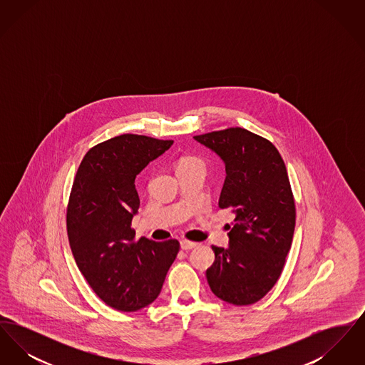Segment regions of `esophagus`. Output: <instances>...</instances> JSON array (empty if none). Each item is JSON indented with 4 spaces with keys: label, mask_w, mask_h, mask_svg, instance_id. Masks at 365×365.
<instances>
[{
    "label": "esophagus",
    "mask_w": 365,
    "mask_h": 365,
    "mask_svg": "<svg viewBox=\"0 0 365 365\" xmlns=\"http://www.w3.org/2000/svg\"><path fill=\"white\" fill-rule=\"evenodd\" d=\"M195 246H197V242H191V241H187V240H182L180 241V247L183 250H190V249L195 247Z\"/></svg>",
    "instance_id": "obj_1"
}]
</instances>
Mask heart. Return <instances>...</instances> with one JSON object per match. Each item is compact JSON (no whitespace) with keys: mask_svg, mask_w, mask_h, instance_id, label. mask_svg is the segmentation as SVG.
I'll use <instances>...</instances> for the list:
<instances>
[{"mask_svg":"<svg viewBox=\"0 0 365 365\" xmlns=\"http://www.w3.org/2000/svg\"><path fill=\"white\" fill-rule=\"evenodd\" d=\"M197 163H201L198 158H195V157H185V158H182L180 161H179V164H178V167H183V165H190V164H197Z\"/></svg>","mask_w":365,"mask_h":365,"instance_id":"obj_1","label":"heart"}]
</instances>
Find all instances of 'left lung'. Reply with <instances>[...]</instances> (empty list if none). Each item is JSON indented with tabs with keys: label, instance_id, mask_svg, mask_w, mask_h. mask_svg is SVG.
Returning <instances> with one entry per match:
<instances>
[{
	"label": "left lung",
	"instance_id": "left-lung-1",
	"mask_svg": "<svg viewBox=\"0 0 365 365\" xmlns=\"http://www.w3.org/2000/svg\"><path fill=\"white\" fill-rule=\"evenodd\" d=\"M194 139L223 160L219 207L235 215L228 247L212 246L209 287L228 304H255L275 286L293 241L294 197L284 161L268 139L241 127Z\"/></svg>",
	"mask_w": 365,
	"mask_h": 365
}]
</instances>
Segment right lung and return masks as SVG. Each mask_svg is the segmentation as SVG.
Segmentation results:
<instances>
[{"label": "right lung", "mask_w": 365, "mask_h": 365, "mask_svg": "<svg viewBox=\"0 0 365 365\" xmlns=\"http://www.w3.org/2000/svg\"><path fill=\"white\" fill-rule=\"evenodd\" d=\"M174 140L123 134L91 148L71 190L67 232L76 265L106 305L134 312L156 299L179 242L134 241L137 175Z\"/></svg>", "instance_id": "obj_1"}]
</instances>
